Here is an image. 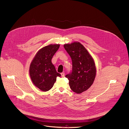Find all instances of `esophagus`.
I'll use <instances>...</instances> for the list:
<instances>
[{
  "mask_svg": "<svg viewBox=\"0 0 129 129\" xmlns=\"http://www.w3.org/2000/svg\"><path fill=\"white\" fill-rule=\"evenodd\" d=\"M61 76H62V77H64V76H65V73H64V72H62V73H61Z\"/></svg>",
  "mask_w": 129,
  "mask_h": 129,
  "instance_id": "1",
  "label": "esophagus"
}]
</instances>
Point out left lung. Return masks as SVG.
Instances as JSON below:
<instances>
[{
    "instance_id": "1",
    "label": "left lung",
    "mask_w": 129,
    "mask_h": 129,
    "mask_svg": "<svg viewBox=\"0 0 129 129\" xmlns=\"http://www.w3.org/2000/svg\"><path fill=\"white\" fill-rule=\"evenodd\" d=\"M71 58L72 72L65 77L69 80L70 88L80 94L87 90L93 84L96 76V67L93 59L79 42L64 45Z\"/></svg>"
}]
</instances>
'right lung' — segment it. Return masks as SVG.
Listing matches in <instances>:
<instances>
[{
	"instance_id": "1",
	"label": "right lung",
	"mask_w": 129,
	"mask_h": 129,
	"mask_svg": "<svg viewBox=\"0 0 129 129\" xmlns=\"http://www.w3.org/2000/svg\"><path fill=\"white\" fill-rule=\"evenodd\" d=\"M59 47V44H50L42 48L37 53L30 64L29 72L31 80L43 91L51 89L57 77L61 76L57 72L51 61Z\"/></svg>"
}]
</instances>
